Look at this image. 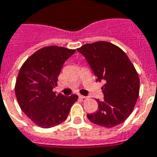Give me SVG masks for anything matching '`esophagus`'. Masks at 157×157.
Masks as SVG:
<instances>
[{"instance_id":"esophagus-1","label":"esophagus","mask_w":157,"mask_h":157,"mask_svg":"<svg viewBox=\"0 0 157 157\" xmlns=\"http://www.w3.org/2000/svg\"><path fill=\"white\" fill-rule=\"evenodd\" d=\"M79 98L81 99V101H87V100H88V97H85V96H82V95L79 96Z\"/></svg>"}]
</instances>
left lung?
<instances>
[{"instance_id": "8db88e82", "label": "left lung", "mask_w": 157, "mask_h": 157, "mask_svg": "<svg viewBox=\"0 0 157 157\" xmlns=\"http://www.w3.org/2000/svg\"><path fill=\"white\" fill-rule=\"evenodd\" d=\"M93 69L101 88L104 101L96 100L98 110L88 114L97 125L112 128L123 123L133 111L140 92V78L126 53L108 41H97L77 48Z\"/></svg>"}]
</instances>
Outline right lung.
Segmentation results:
<instances>
[{
    "label": "right lung",
    "instance_id": "obj_1",
    "mask_svg": "<svg viewBox=\"0 0 157 157\" xmlns=\"http://www.w3.org/2000/svg\"><path fill=\"white\" fill-rule=\"evenodd\" d=\"M76 49L46 46L32 54L22 64L16 81L15 93L24 113L43 128L58 125L67 119L78 96L65 97L52 91L64 61Z\"/></svg>",
    "mask_w": 157,
    "mask_h": 157
}]
</instances>
